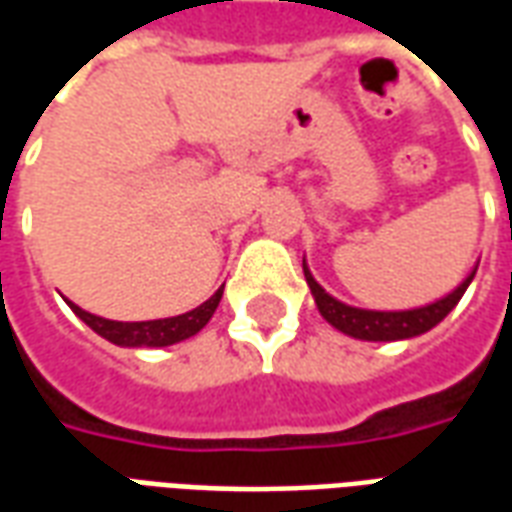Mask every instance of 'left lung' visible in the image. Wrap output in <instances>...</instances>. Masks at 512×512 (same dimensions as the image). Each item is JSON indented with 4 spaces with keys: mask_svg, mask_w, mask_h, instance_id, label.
<instances>
[{
    "mask_svg": "<svg viewBox=\"0 0 512 512\" xmlns=\"http://www.w3.org/2000/svg\"><path fill=\"white\" fill-rule=\"evenodd\" d=\"M477 266L466 274L461 285L450 290L447 296L430 301L425 307H414V310H362V307H351L345 301L334 299L326 290L315 282L312 271L304 263V279L312 290L315 307L323 315V321L332 323L337 332L348 334L354 340H367V343H395V340H408V337H419V334L430 332L436 323H441L455 304L461 301L466 288L472 285Z\"/></svg>",
    "mask_w": 512,
    "mask_h": 512,
    "instance_id": "obj_1",
    "label": "left lung"
}]
</instances>
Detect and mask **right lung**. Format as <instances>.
I'll list each match as a JSON object with an SVG mask.
<instances>
[{
    "label": "right lung",
    "instance_id": "1",
    "mask_svg": "<svg viewBox=\"0 0 512 512\" xmlns=\"http://www.w3.org/2000/svg\"><path fill=\"white\" fill-rule=\"evenodd\" d=\"M222 293L224 285L213 293L211 299L202 301L200 307L183 312V315H172V318H158V321H109V318L82 310L73 301H65L95 334H101L109 343L120 345V348H167V345L183 343V340H189L200 332L202 326L213 318V312L222 301Z\"/></svg>",
    "mask_w": 512,
    "mask_h": 512
}]
</instances>
